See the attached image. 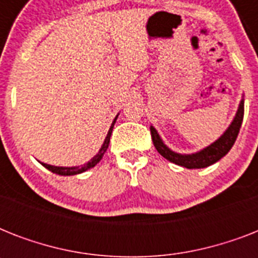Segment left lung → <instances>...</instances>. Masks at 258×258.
<instances>
[{
    "label": "left lung",
    "instance_id": "obj_1",
    "mask_svg": "<svg viewBox=\"0 0 258 258\" xmlns=\"http://www.w3.org/2000/svg\"><path fill=\"white\" fill-rule=\"evenodd\" d=\"M242 119H244V100H241L236 116L233 119L232 124L229 125V128L224 133V135L220 139H217L209 147L201 150L200 153L196 154H183L182 155V154L174 153L162 142V139L158 135L157 130L154 128L153 125L150 127V131H151V138H153V143L155 146V149L167 161L172 162V163H175L178 166H183L186 169H204V167H208V166L218 162L221 158L225 157L230 151L237 137H238L241 124H242Z\"/></svg>",
    "mask_w": 258,
    "mask_h": 258
}]
</instances>
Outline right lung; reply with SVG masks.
I'll use <instances>...</instances> for the list:
<instances>
[{"label":"right lung","mask_w":258,"mask_h":258,"mask_svg":"<svg viewBox=\"0 0 258 258\" xmlns=\"http://www.w3.org/2000/svg\"><path fill=\"white\" fill-rule=\"evenodd\" d=\"M116 119H117V116L115 117V120L112 121V125L109 127V131H108V134H107V137H105L104 143H103V146H101L100 151H99V153H97L96 155H95V157H93L92 159L88 162V163H86V165H83V166H76V167H57V166L46 165V163H42V166H44V167H46V169L49 170V171L54 172V174H58V175H76V174H80V172H84V171H87V170L95 167V166H96L97 163L100 162V159L103 158V155H104V153L107 151V149H108L109 138H111L113 124H115Z\"/></svg>","instance_id":"add662e5"}]
</instances>
